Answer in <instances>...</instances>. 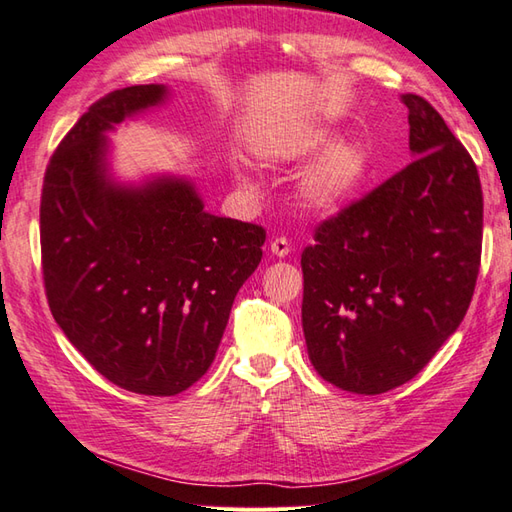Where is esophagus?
Masks as SVG:
<instances>
[{"label":"esophagus","mask_w":512,"mask_h":512,"mask_svg":"<svg viewBox=\"0 0 512 512\" xmlns=\"http://www.w3.org/2000/svg\"><path fill=\"white\" fill-rule=\"evenodd\" d=\"M270 253L275 257H286L290 253V242L286 237H275L273 242H270Z\"/></svg>","instance_id":"1"}]
</instances>
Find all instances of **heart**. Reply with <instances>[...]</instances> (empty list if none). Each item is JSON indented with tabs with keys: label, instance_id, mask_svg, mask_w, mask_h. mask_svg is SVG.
<instances>
[{
	"label": "heart",
	"instance_id": "b5f03b06",
	"mask_svg": "<svg viewBox=\"0 0 512 512\" xmlns=\"http://www.w3.org/2000/svg\"><path fill=\"white\" fill-rule=\"evenodd\" d=\"M334 140L328 129H310L292 138L290 158H308ZM369 173V154L361 145L343 143L325 151L299 184V198L314 213H334L350 202Z\"/></svg>",
	"mask_w": 512,
	"mask_h": 512
}]
</instances>
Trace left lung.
<instances>
[{
	"mask_svg": "<svg viewBox=\"0 0 512 512\" xmlns=\"http://www.w3.org/2000/svg\"><path fill=\"white\" fill-rule=\"evenodd\" d=\"M413 160L314 228L301 253L310 361L354 394L405 385L458 330L482 259V184L469 151L418 94Z\"/></svg>",
	"mask_w": 512,
	"mask_h": 512,
	"instance_id": "1",
	"label": "left lung"
}]
</instances>
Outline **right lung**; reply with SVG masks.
<instances>
[{
  "instance_id": "1",
  "label": "right lung",
  "mask_w": 512,
  "mask_h": 512,
  "mask_svg": "<svg viewBox=\"0 0 512 512\" xmlns=\"http://www.w3.org/2000/svg\"><path fill=\"white\" fill-rule=\"evenodd\" d=\"M167 99L132 85L96 101L54 151L41 191V268L54 321L96 372L176 396L211 367L266 231L204 211L189 180L112 182L105 132Z\"/></svg>"
}]
</instances>
